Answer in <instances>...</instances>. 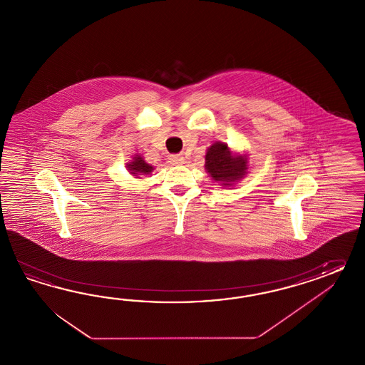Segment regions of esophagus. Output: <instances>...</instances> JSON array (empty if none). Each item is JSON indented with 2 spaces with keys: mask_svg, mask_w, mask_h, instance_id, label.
Listing matches in <instances>:
<instances>
[{
  "mask_svg": "<svg viewBox=\"0 0 365 365\" xmlns=\"http://www.w3.org/2000/svg\"><path fill=\"white\" fill-rule=\"evenodd\" d=\"M168 162L171 165H174V166H180V165L185 163V158L182 157V155H171V157L168 158Z\"/></svg>",
  "mask_w": 365,
  "mask_h": 365,
  "instance_id": "1",
  "label": "esophagus"
}]
</instances>
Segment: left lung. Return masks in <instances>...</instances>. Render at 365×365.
Listing matches in <instances>:
<instances>
[{
  "mask_svg": "<svg viewBox=\"0 0 365 365\" xmlns=\"http://www.w3.org/2000/svg\"><path fill=\"white\" fill-rule=\"evenodd\" d=\"M205 159L208 175L223 187L237 185L248 173V155L234 153L225 142H214L207 148Z\"/></svg>",
  "mask_w": 365,
  "mask_h": 365,
  "instance_id": "1",
  "label": "left lung"
}]
</instances>
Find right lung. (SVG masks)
<instances>
[{"mask_svg": "<svg viewBox=\"0 0 365 365\" xmlns=\"http://www.w3.org/2000/svg\"><path fill=\"white\" fill-rule=\"evenodd\" d=\"M128 173L134 178H142L150 175L154 171V166L148 163L140 154H134L133 159L126 163Z\"/></svg>", "mask_w": 365, "mask_h": 365, "instance_id": "add662e5", "label": "right lung"}]
</instances>
